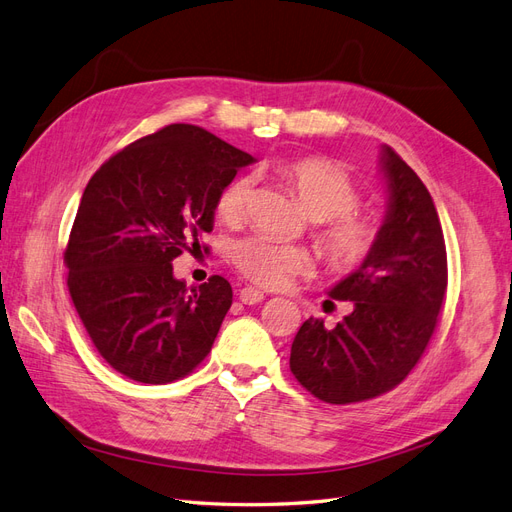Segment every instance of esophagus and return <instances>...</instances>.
Returning a JSON list of instances; mask_svg holds the SVG:
<instances>
[{"label": "esophagus", "instance_id": "obj_1", "mask_svg": "<svg viewBox=\"0 0 512 512\" xmlns=\"http://www.w3.org/2000/svg\"><path fill=\"white\" fill-rule=\"evenodd\" d=\"M262 299H265V292H260V290L252 288V286H245V288L239 290V301L245 303V305H256Z\"/></svg>", "mask_w": 512, "mask_h": 512}]
</instances>
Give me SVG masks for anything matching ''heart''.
<instances>
[{
	"instance_id": "heart-1",
	"label": "heart",
	"mask_w": 512,
	"mask_h": 512,
	"mask_svg": "<svg viewBox=\"0 0 512 512\" xmlns=\"http://www.w3.org/2000/svg\"><path fill=\"white\" fill-rule=\"evenodd\" d=\"M301 209L309 220L322 222L316 241L333 265L354 267L371 252L378 228L367 215L354 211L359 192L354 183L333 164L318 158L290 160L280 166ZM252 196V179H232L218 198V215L237 224L243 220ZM232 260L237 269L265 288H282L292 275L312 269V256L303 247L275 243L267 237H245L232 245Z\"/></svg>"
}]
</instances>
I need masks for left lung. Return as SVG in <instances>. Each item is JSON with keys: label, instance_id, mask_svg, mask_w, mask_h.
I'll list each match as a JSON object with an SVG mask.
<instances>
[{"label": "left lung", "instance_id": "8db88e82", "mask_svg": "<svg viewBox=\"0 0 512 512\" xmlns=\"http://www.w3.org/2000/svg\"><path fill=\"white\" fill-rule=\"evenodd\" d=\"M386 213L365 260L329 297L352 312L324 329L303 322L290 348V371L327 404H354L391 391L421 359L446 292V247L425 183L397 153L380 147Z\"/></svg>", "mask_w": 512, "mask_h": 512}]
</instances>
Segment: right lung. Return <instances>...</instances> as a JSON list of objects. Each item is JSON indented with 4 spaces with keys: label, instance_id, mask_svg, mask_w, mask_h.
<instances>
[{
    "label": "right lung",
    "instance_id": "right-lung-1",
    "mask_svg": "<svg viewBox=\"0 0 512 512\" xmlns=\"http://www.w3.org/2000/svg\"><path fill=\"white\" fill-rule=\"evenodd\" d=\"M254 162L203 128L173 123L89 179L64 254L68 288L91 342L119 374L166 384L211 352L232 288L222 275L188 288L173 260L200 247L220 192Z\"/></svg>",
    "mask_w": 512,
    "mask_h": 512
}]
</instances>
